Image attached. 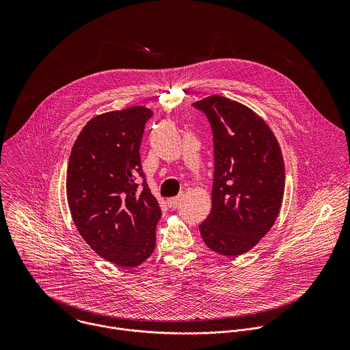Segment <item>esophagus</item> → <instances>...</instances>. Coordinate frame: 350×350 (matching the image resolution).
Segmentation results:
<instances>
[{
    "label": "esophagus",
    "instance_id": "esophagus-1",
    "mask_svg": "<svg viewBox=\"0 0 350 350\" xmlns=\"http://www.w3.org/2000/svg\"><path fill=\"white\" fill-rule=\"evenodd\" d=\"M182 194H179V196H176V197H172V198H168L167 200V204L170 206V207H174V206H176L178 203H179V200H182Z\"/></svg>",
    "mask_w": 350,
    "mask_h": 350
}]
</instances>
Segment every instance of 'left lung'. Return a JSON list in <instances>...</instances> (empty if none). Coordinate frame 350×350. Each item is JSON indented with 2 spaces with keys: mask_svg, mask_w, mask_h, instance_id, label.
<instances>
[{
  "mask_svg": "<svg viewBox=\"0 0 350 350\" xmlns=\"http://www.w3.org/2000/svg\"><path fill=\"white\" fill-rule=\"evenodd\" d=\"M213 129L211 211L200 225L203 243L237 257L273 226L284 196V160L268 124L250 107L221 96L193 103Z\"/></svg>",
  "mask_w": 350,
  "mask_h": 350,
  "instance_id": "1",
  "label": "left lung"
}]
</instances>
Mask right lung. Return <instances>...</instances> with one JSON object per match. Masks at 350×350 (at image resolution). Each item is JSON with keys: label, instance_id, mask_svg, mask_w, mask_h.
<instances>
[{"label": "right lung", "instance_id": "add662e5", "mask_svg": "<svg viewBox=\"0 0 350 350\" xmlns=\"http://www.w3.org/2000/svg\"><path fill=\"white\" fill-rule=\"evenodd\" d=\"M152 110L131 106L93 117L71 150L66 193L72 221L102 258L121 268L143 264L161 217L144 178L140 146Z\"/></svg>", "mask_w": 350, "mask_h": 350}]
</instances>
